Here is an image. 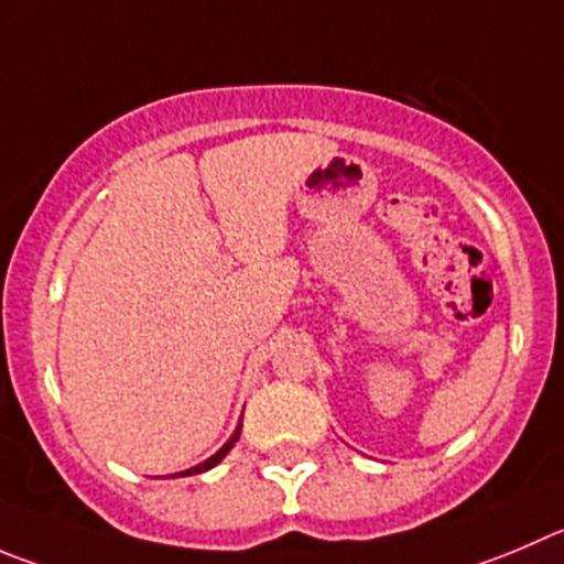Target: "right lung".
<instances>
[{
  "label": "right lung",
  "instance_id": "add662e5",
  "mask_svg": "<svg viewBox=\"0 0 564 564\" xmlns=\"http://www.w3.org/2000/svg\"><path fill=\"white\" fill-rule=\"evenodd\" d=\"M239 434H241V423H239V429H236V431H234V436H230V440H228V442H225L223 448H219V451H217V454L210 456V459L199 462V465H197V467H188V470H183V473H175V476H194V473H205V470H210V467H217V465H219V462H223V459H225V456H228V451H230V448H234V445H236V440H239Z\"/></svg>",
  "mask_w": 564,
  "mask_h": 564
}]
</instances>
